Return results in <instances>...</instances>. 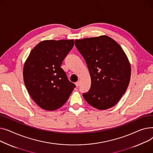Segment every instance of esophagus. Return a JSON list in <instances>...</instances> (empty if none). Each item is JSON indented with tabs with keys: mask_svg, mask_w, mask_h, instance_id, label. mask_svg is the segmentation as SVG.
Masks as SVG:
<instances>
[{
	"mask_svg": "<svg viewBox=\"0 0 153 153\" xmlns=\"http://www.w3.org/2000/svg\"><path fill=\"white\" fill-rule=\"evenodd\" d=\"M79 82H77L75 83V85L76 87H78L79 86Z\"/></svg>",
	"mask_w": 153,
	"mask_h": 153,
	"instance_id": "esophagus-1",
	"label": "esophagus"
}]
</instances>
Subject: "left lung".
<instances>
[{
  "label": "left lung",
  "instance_id": "8db88e82",
  "mask_svg": "<svg viewBox=\"0 0 153 153\" xmlns=\"http://www.w3.org/2000/svg\"><path fill=\"white\" fill-rule=\"evenodd\" d=\"M75 44L88 66L91 79L90 89L83 94L86 101L99 110L117 103L128 88L131 67L120 45L111 38L76 39Z\"/></svg>",
  "mask_w": 153,
  "mask_h": 153
}]
</instances>
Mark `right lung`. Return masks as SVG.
<instances>
[{
	"label": "right lung",
	"mask_w": 153,
	"mask_h": 153,
	"mask_svg": "<svg viewBox=\"0 0 153 153\" xmlns=\"http://www.w3.org/2000/svg\"><path fill=\"white\" fill-rule=\"evenodd\" d=\"M74 40H45L31 51L23 67L25 86L41 108L54 111L64 105L75 85L60 67Z\"/></svg>",
	"instance_id": "obj_1"
}]
</instances>
